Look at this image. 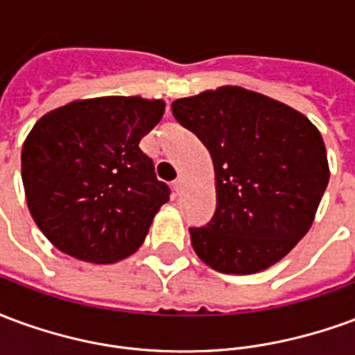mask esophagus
Listing matches in <instances>:
<instances>
[{"label": "esophagus", "mask_w": 355, "mask_h": 355, "mask_svg": "<svg viewBox=\"0 0 355 355\" xmlns=\"http://www.w3.org/2000/svg\"><path fill=\"white\" fill-rule=\"evenodd\" d=\"M173 188H175V192L180 193L182 192V188H184V177H178L175 182H173Z\"/></svg>", "instance_id": "1"}]
</instances>
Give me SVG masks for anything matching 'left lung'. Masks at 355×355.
I'll use <instances>...</instances> for the list:
<instances>
[{
  "label": "left lung",
  "instance_id": "left-lung-1",
  "mask_svg": "<svg viewBox=\"0 0 355 355\" xmlns=\"http://www.w3.org/2000/svg\"><path fill=\"white\" fill-rule=\"evenodd\" d=\"M171 108L215 165L216 211L190 228L196 254L223 274L282 261L310 230L327 188L320 131L287 104L241 87L178 98Z\"/></svg>",
  "mask_w": 355,
  "mask_h": 355
}]
</instances>
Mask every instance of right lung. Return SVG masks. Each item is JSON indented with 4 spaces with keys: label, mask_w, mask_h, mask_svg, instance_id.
<instances>
[{
    "label": "right lung",
    "mask_w": 355,
    "mask_h": 355,
    "mask_svg": "<svg viewBox=\"0 0 355 355\" xmlns=\"http://www.w3.org/2000/svg\"><path fill=\"white\" fill-rule=\"evenodd\" d=\"M163 101L101 96L45 114L22 146V182L35 224L58 251L94 264L132 254L165 201L140 139Z\"/></svg>",
    "instance_id": "add662e5"
}]
</instances>
